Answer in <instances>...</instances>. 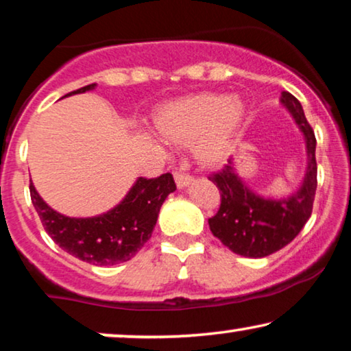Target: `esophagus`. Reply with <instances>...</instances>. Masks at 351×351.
Segmentation results:
<instances>
[{"label": "esophagus", "mask_w": 351, "mask_h": 351, "mask_svg": "<svg viewBox=\"0 0 351 351\" xmlns=\"http://www.w3.org/2000/svg\"><path fill=\"white\" fill-rule=\"evenodd\" d=\"M174 179H176V184L179 188H184L186 185H190L193 182V176L186 174L184 171H176L174 172Z\"/></svg>", "instance_id": "obj_1"}]
</instances>
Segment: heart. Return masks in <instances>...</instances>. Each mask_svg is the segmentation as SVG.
Listing matches in <instances>:
<instances>
[{"instance_id":"heart-1","label":"heart","mask_w":351,"mask_h":351,"mask_svg":"<svg viewBox=\"0 0 351 351\" xmlns=\"http://www.w3.org/2000/svg\"><path fill=\"white\" fill-rule=\"evenodd\" d=\"M245 119V106L237 96L225 93L188 95L165 104L155 117L166 141L186 145L193 140L196 160L213 166L225 158Z\"/></svg>"}]
</instances>
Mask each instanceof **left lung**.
<instances>
[{
    "label": "left lung",
    "mask_w": 351,
    "mask_h": 351,
    "mask_svg": "<svg viewBox=\"0 0 351 351\" xmlns=\"http://www.w3.org/2000/svg\"><path fill=\"white\" fill-rule=\"evenodd\" d=\"M280 99L306 136L308 166L301 190L288 199H263L242 184L231 165L209 176L221 197L220 209L209 218L212 234L242 256L263 258L280 250L301 232L312 215L317 191V139L301 103L288 91H283Z\"/></svg>",
    "instance_id": "left-lung-1"
}]
</instances>
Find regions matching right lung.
Masks as SVG:
<instances>
[{
	"label": "right lung",
	"instance_id": "add662e5",
	"mask_svg": "<svg viewBox=\"0 0 351 351\" xmlns=\"http://www.w3.org/2000/svg\"><path fill=\"white\" fill-rule=\"evenodd\" d=\"M91 88L95 84L71 91L68 96ZM174 190L171 172L152 179L141 177L115 209L93 218H69L50 209L29 184V196L45 232L69 255L96 266L131 260L152 237L160 207Z\"/></svg>",
	"mask_w": 351,
	"mask_h": 351
}]
</instances>
